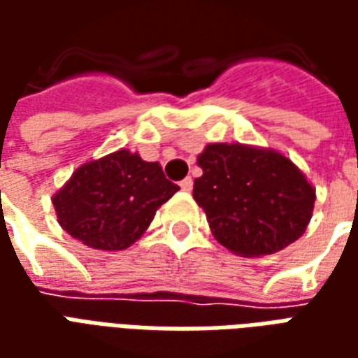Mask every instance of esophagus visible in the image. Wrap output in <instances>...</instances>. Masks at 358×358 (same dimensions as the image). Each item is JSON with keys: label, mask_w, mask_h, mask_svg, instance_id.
<instances>
[{"label": "esophagus", "mask_w": 358, "mask_h": 358, "mask_svg": "<svg viewBox=\"0 0 358 358\" xmlns=\"http://www.w3.org/2000/svg\"><path fill=\"white\" fill-rule=\"evenodd\" d=\"M180 187L184 189V192H192V187H194V180L192 178H184L180 182Z\"/></svg>", "instance_id": "obj_1"}]
</instances>
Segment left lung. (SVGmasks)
<instances>
[{
  "label": "left lung",
  "instance_id": "1",
  "mask_svg": "<svg viewBox=\"0 0 358 358\" xmlns=\"http://www.w3.org/2000/svg\"><path fill=\"white\" fill-rule=\"evenodd\" d=\"M194 199L215 240L241 257L282 251L307 230L316 192L295 164L270 148L209 143Z\"/></svg>",
  "mask_w": 358,
  "mask_h": 358
}]
</instances>
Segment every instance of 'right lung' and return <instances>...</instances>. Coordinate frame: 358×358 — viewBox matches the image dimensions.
<instances>
[{
	"instance_id": "obj_1",
	"label": "right lung",
	"mask_w": 358,
	"mask_h": 358,
	"mask_svg": "<svg viewBox=\"0 0 358 358\" xmlns=\"http://www.w3.org/2000/svg\"><path fill=\"white\" fill-rule=\"evenodd\" d=\"M180 187L159 163L138 153H115L80 164L51 197L57 222L74 240L101 251H122L140 240L157 209Z\"/></svg>"
}]
</instances>
